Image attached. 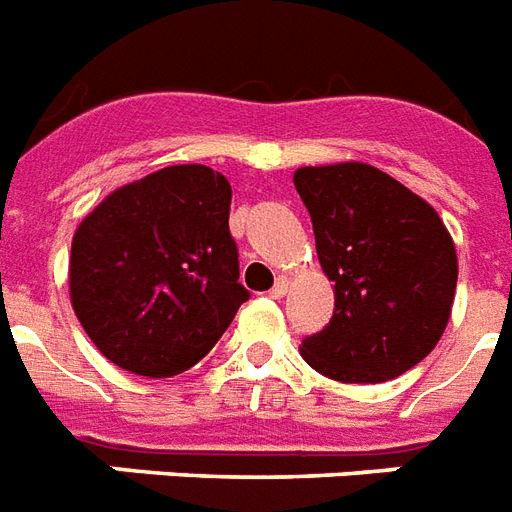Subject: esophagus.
Masks as SVG:
<instances>
[{"label": "esophagus", "instance_id": "obj_1", "mask_svg": "<svg viewBox=\"0 0 512 512\" xmlns=\"http://www.w3.org/2000/svg\"><path fill=\"white\" fill-rule=\"evenodd\" d=\"M288 288H290V280H288V277H285V275L277 277L275 288L269 290V296H272V298H282V296H285V293H288Z\"/></svg>", "mask_w": 512, "mask_h": 512}]
</instances>
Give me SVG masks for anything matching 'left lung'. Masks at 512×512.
<instances>
[{
    "mask_svg": "<svg viewBox=\"0 0 512 512\" xmlns=\"http://www.w3.org/2000/svg\"><path fill=\"white\" fill-rule=\"evenodd\" d=\"M293 185L335 282L333 320L304 338L301 357L341 383L399 378L431 354L452 314V235L431 203L370 163L304 166Z\"/></svg>",
    "mask_w": 512,
    "mask_h": 512,
    "instance_id": "8db88e82",
    "label": "left lung"
}]
</instances>
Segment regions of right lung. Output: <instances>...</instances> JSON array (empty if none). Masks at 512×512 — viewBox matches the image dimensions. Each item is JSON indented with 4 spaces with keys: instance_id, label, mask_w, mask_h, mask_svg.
Here are the masks:
<instances>
[{
    "instance_id": "obj_1",
    "label": "right lung",
    "mask_w": 512,
    "mask_h": 512,
    "mask_svg": "<svg viewBox=\"0 0 512 512\" xmlns=\"http://www.w3.org/2000/svg\"><path fill=\"white\" fill-rule=\"evenodd\" d=\"M219 171L166 166L118 187L71 243L73 312L113 365L145 378L190 370L248 301Z\"/></svg>"
}]
</instances>
